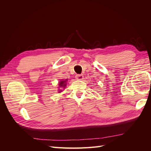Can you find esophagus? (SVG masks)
<instances>
[{"label": "esophagus", "instance_id": "34e87169", "mask_svg": "<svg viewBox=\"0 0 151 151\" xmlns=\"http://www.w3.org/2000/svg\"><path fill=\"white\" fill-rule=\"evenodd\" d=\"M83 78H84V76L82 74H78L76 76V79L77 80H83Z\"/></svg>", "mask_w": 151, "mask_h": 151}]
</instances>
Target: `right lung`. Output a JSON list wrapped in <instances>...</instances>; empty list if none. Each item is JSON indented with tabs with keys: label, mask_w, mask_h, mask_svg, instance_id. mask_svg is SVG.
I'll return each instance as SVG.
<instances>
[{
	"label": "right lung",
	"mask_w": 151,
	"mask_h": 151,
	"mask_svg": "<svg viewBox=\"0 0 151 151\" xmlns=\"http://www.w3.org/2000/svg\"><path fill=\"white\" fill-rule=\"evenodd\" d=\"M67 79L66 80H65V81H60L59 82V84H58V86H59V87H60V88H65V86L67 85L66 84V83H67ZM60 91H58V92H61V91H62V89H60Z\"/></svg>",
	"instance_id": "right-lung-1"
}]
</instances>
